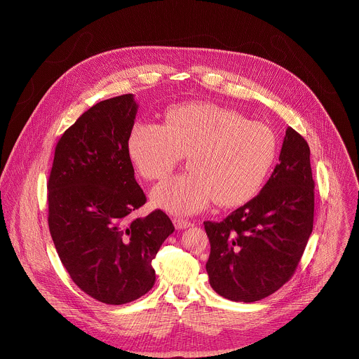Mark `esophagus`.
<instances>
[{
  "mask_svg": "<svg viewBox=\"0 0 359 359\" xmlns=\"http://www.w3.org/2000/svg\"><path fill=\"white\" fill-rule=\"evenodd\" d=\"M172 222H174V226L177 229H187V228H191L194 225L191 221L184 219V218H174Z\"/></svg>",
  "mask_w": 359,
  "mask_h": 359,
  "instance_id": "obj_1",
  "label": "esophagus"
}]
</instances>
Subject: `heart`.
<instances>
[{"label": "heart", "instance_id": "obj_1", "mask_svg": "<svg viewBox=\"0 0 359 359\" xmlns=\"http://www.w3.org/2000/svg\"><path fill=\"white\" fill-rule=\"evenodd\" d=\"M127 152L149 181L165 178L182 154H188L191 172L152 191L156 207L187 215L214 201L236 205L252 198L273 163L276 141L266 126L248 121L235 110L192 102L168 107L163 124H134Z\"/></svg>", "mask_w": 359, "mask_h": 359}]
</instances>
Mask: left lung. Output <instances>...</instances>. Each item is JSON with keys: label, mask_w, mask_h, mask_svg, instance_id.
<instances>
[{"label": "left lung", "mask_w": 359, "mask_h": 359, "mask_svg": "<svg viewBox=\"0 0 359 359\" xmlns=\"http://www.w3.org/2000/svg\"><path fill=\"white\" fill-rule=\"evenodd\" d=\"M309 147L292 127L271 178L224 221H205L210 285L219 296L253 303L280 289L294 273L313 225Z\"/></svg>", "instance_id": "1"}]
</instances>
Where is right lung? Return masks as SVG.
<instances>
[{
	"label": "right lung",
	"instance_id": "right-lung-1",
	"mask_svg": "<svg viewBox=\"0 0 359 359\" xmlns=\"http://www.w3.org/2000/svg\"><path fill=\"white\" fill-rule=\"evenodd\" d=\"M137 111L133 94L84 111L57 141L47 184L57 256L83 292L111 306L154 287L152 261L174 232L161 210L131 215L147 202L127 152Z\"/></svg>",
	"mask_w": 359,
	"mask_h": 359
}]
</instances>
